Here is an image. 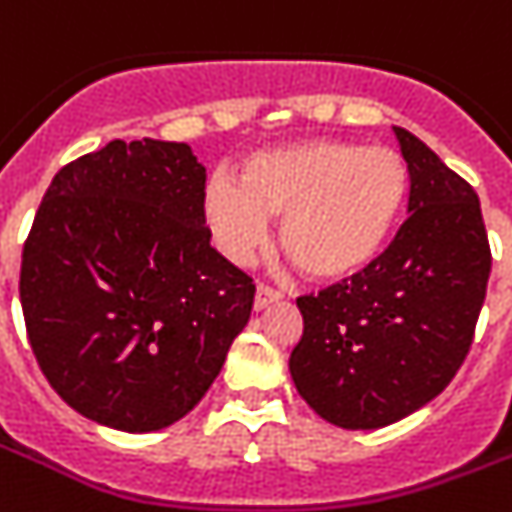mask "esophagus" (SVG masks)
Wrapping results in <instances>:
<instances>
[{
  "label": "esophagus",
  "mask_w": 512,
  "mask_h": 512,
  "mask_svg": "<svg viewBox=\"0 0 512 512\" xmlns=\"http://www.w3.org/2000/svg\"><path fill=\"white\" fill-rule=\"evenodd\" d=\"M280 298L282 295L277 293V290H272L269 285H259L256 287V295H253V308H256V311H264L266 306H272V303H277Z\"/></svg>",
  "instance_id": "obj_1"
}]
</instances>
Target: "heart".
<instances>
[{
	"label": "heart",
	"instance_id": "b5f03b06",
	"mask_svg": "<svg viewBox=\"0 0 512 512\" xmlns=\"http://www.w3.org/2000/svg\"><path fill=\"white\" fill-rule=\"evenodd\" d=\"M408 198V167L390 146L303 141L256 151L240 162L238 185L214 177L204 217L219 251L248 264L280 219V248L314 282L366 272L390 240Z\"/></svg>",
	"mask_w": 512,
	"mask_h": 512
}]
</instances>
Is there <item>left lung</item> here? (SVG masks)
I'll list each match as a JSON object with an SVG mask.
<instances>
[{
	"mask_svg": "<svg viewBox=\"0 0 512 512\" xmlns=\"http://www.w3.org/2000/svg\"><path fill=\"white\" fill-rule=\"evenodd\" d=\"M408 164V219L366 272L298 298L290 377L324 421L382 429L458 374L484 306L492 253L476 190L424 141L395 128Z\"/></svg>",
	"mask_w": 512,
	"mask_h": 512,
	"instance_id": "obj_1",
	"label": "left lung"
}]
</instances>
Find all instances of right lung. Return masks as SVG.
<instances>
[{
    "label": "right lung",
    "mask_w": 512,
    "mask_h": 512,
    "mask_svg": "<svg viewBox=\"0 0 512 512\" xmlns=\"http://www.w3.org/2000/svg\"><path fill=\"white\" fill-rule=\"evenodd\" d=\"M188 143L109 141L54 175L20 303L44 377L80 416L143 434L188 416L251 319L253 280L209 246Z\"/></svg>",
    "instance_id": "right-lung-1"
}]
</instances>
